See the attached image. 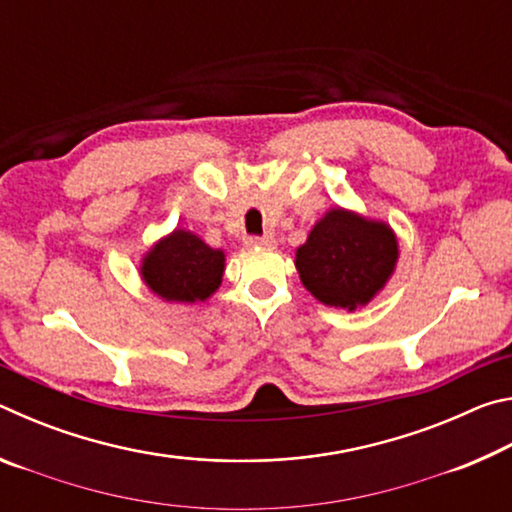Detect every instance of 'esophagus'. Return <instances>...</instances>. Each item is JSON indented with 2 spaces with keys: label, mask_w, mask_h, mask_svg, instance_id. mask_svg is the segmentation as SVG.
<instances>
[{
  "label": "esophagus",
  "mask_w": 512,
  "mask_h": 512,
  "mask_svg": "<svg viewBox=\"0 0 512 512\" xmlns=\"http://www.w3.org/2000/svg\"><path fill=\"white\" fill-rule=\"evenodd\" d=\"M273 244H275V239L268 237V235H264V237H248L246 239V246L248 248H273Z\"/></svg>",
  "instance_id": "34e87169"
}]
</instances>
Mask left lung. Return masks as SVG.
I'll return each instance as SVG.
<instances>
[{
    "label": "left lung",
    "instance_id": "left-lung-1",
    "mask_svg": "<svg viewBox=\"0 0 512 512\" xmlns=\"http://www.w3.org/2000/svg\"><path fill=\"white\" fill-rule=\"evenodd\" d=\"M397 262V239L386 223L334 207L296 253L305 289L329 307L357 309L384 289Z\"/></svg>",
    "mask_w": 512,
    "mask_h": 512
}]
</instances>
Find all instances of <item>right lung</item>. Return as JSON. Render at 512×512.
Masks as SVG:
<instances>
[{"label":"right lung","mask_w":512,"mask_h":512,"mask_svg":"<svg viewBox=\"0 0 512 512\" xmlns=\"http://www.w3.org/2000/svg\"><path fill=\"white\" fill-rule=\"evenodd\" d=\"M225 268L223 250H214L187 230L160 239L142 262V277L167 302L207 300L219 289Z\"/></svg>","instance_id":"1"}]
</instances>
